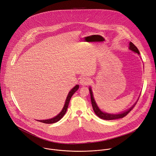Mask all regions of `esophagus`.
Segmentation results:
<instances>
[{"mask_svg":"<svg viewBox=\"0 0 156 156\" xmlns=\"http://www.w3.org/2000/svg\"><path fill=\"white\" fill-rule=\"evenodd\" d=\"M91 82V80L88 78V77H82L80 80V83L81 85H89Z\"/></svg>","mask_w":156,"mask_h":156,"instance_id":"obj_1","label":"esophagus"}]
</instances>
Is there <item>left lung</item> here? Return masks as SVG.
<instances>
[{
	"label": "left lung",
	"mask_w": 156,
	"mask_h": 156,
	"mask_svg": "<svg viewBox=\"0 0 156 156\" xmlns=\"http://www.w3.org/2000/svg\"><path fill=\"white\" fill-rule=\"evenodd\" d=\"M129 49H131V51H133L135 53H137L138 55H140V51L138 50V49L137 48V47L131 42L129 43ZM89 91H90V97H91V102H92V105L93 107V110L95 112V113L100 118L103 119H106V120H112V119H119V118H122L123 117H125V116H126L131 110L132 109L134 108V107L135 106L136 104H134L131 108H130L128 110L119 113V114H116V115H113V114H109V113H107L105 112H101L99 108L98 107L97 105L96 104L95 101L94 100V96H93V94H92V91L91 90V88L90 87L89 89Z\"/></svg>",
	"instance_id": "left-lung-1"
}]
</instances>
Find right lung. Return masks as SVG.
Instances as JSON below:
<instances>
[{
    "mask_svg": "<svg viewBox=\"0 0 156 156\" xmlns=\"http://www.w3.org/2000/svg\"><path fill=\"white\" fill-rule=\"evenodd\" d=\"M79 85H76L75 87L70 91L67 97V98H66V102H65V104H64V106L62 110V111L60 112L59 114H58V115H57L56 116H55V118H51V119H45V120H38V122H41V123H46V124H51V123H56V122H58V121H59L62 117L63 116L65 115L66 111H67V109L68 108V106H69V101H70V100L72 97V96L73 95V94L79 89Z\"/></svg>",
    "mask_w": 156,
    "mask_h": 156,
    "instance_id": "obj_1",
    "label": "right lung"
}]
</instances>
